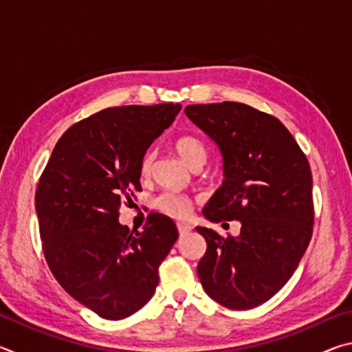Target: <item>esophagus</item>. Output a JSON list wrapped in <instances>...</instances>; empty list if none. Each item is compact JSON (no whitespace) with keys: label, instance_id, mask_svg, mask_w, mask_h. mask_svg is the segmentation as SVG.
<instances>
[{"label":"esophagus","instance_id":"1","mask_svg":"<svg viewBox=\"0 0 352 352\" xmlns=\"http://www.w3.org/2000/svg\"><path fill=\"white\" fill-rule=\"evenodd\" d=\"M177 228H178V233H180V236H184V234H188L189 231H192V226L188 223H182V222L177 223Z\"/></svg>","mask_w":352,"mask_h":352}]
</instances>
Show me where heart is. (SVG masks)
<instances>
[{
	"instance_id": "obj_1",
	"label": "heart",
	"mask_w": 352,
	"mask_h": 352,
	"mask_svg": "<svg viewBox=\"0 0 352 352\" xmlns=\"http://www.w3.org/2000/svg\"><path fill=\"white\" fill-rule=\"evenodd\" d=\"M174 148L178 157H180L184 163H186L190 169L197 168V166H204L206 162V147L204 142L195 136H180L175 141ZM153 155L147 152L141 160V174L148 175V172L152 169ZM155 206L160 211L168 214L170 217L183 219L190 212V201L174 192H163L160 194L157 200H155Z\"/></svg>"
}]
</instances>
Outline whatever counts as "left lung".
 I'll list each match as a JSON object with an SVG mask.
<instances>
[{"label":"left lung","instance_id":"obj_1","mask_svg":"<svg viewBox=\"0 0 352 352\" xmlns=\"http://www.w3.org/2000/svg\"><path fill=\"white\" fill-rule=\"evenodd\" d=\"M216 142L223 182L204 208L210 222L239 220V236L197 226L206 253L197 273L208 295L245 311L262 305L294 275L312 237V172L284 124L241 102L184 109Z\"/></svg>","mask_w":352,"mask_h":352}]
</instances>
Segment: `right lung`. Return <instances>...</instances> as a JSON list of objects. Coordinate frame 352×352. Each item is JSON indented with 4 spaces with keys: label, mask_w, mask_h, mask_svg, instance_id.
<instances>
[{
    "label": "right lung",
    "mask_w": 352,
    "mask_h": 352,
    "mask_svg": "<svg viewBox=\"0 0 352 352\" xmlns=\"http://www.w3.org/2000/svg\"><path fill=\"white\" fill-rule=\"evenodd\" d=\"M180 104L105 109L71 126L52 151L35 192L43 253L58 284L107 320L146 305L178 231L151 212L141 233L119 223L121 200L141 190V160Z\"/></svg>",
    "instance_id": "add662e5"
}]
</instances>
